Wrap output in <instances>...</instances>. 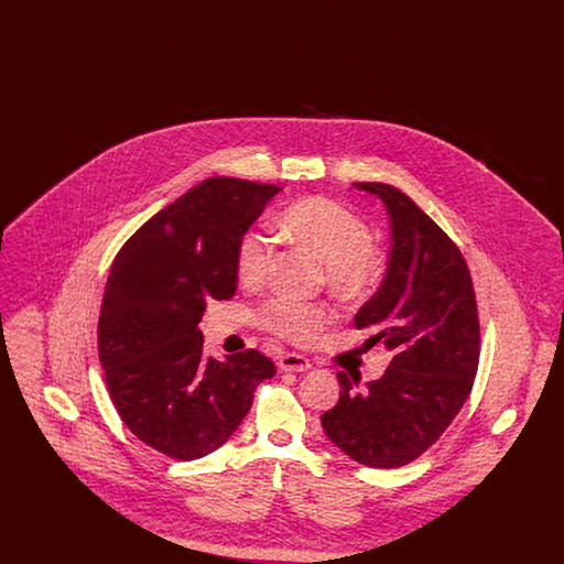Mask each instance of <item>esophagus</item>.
<instances>
[{"label": "esophagus", "mask_w": 564, "mask_h": 564, "mask_svg": "<svg viewBox=\"0 0 564 564\" xmlns=\"http://www.w3.org/2000/svg\"><path fill=\"white\" fill-rule=\"evenodd\" d=\"M279 368L283 372H304L311 368V361L304 355H295V352H285L279 359Z\"/></svg>", "instance_id": "1"}]
</instances>
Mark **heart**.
<instances>
[{
    "label": "heart",
    "mask_w": 564,
    "mask_h": 564,
    "mask_svg": "<svg viewBox=\"0 0 564 564\" xmlns=\"http://www.w3.org/2000/svg\"><path fill=\"white\" fill-rule=\"evenodd\" d=\"M281 228L323 260L325 281L345 297L359 300L370 294L380 279L382 256L372 242L370 224L347 205L327 196H306L283 209ZM274 245L262 228H249L235 251V272L245 288L267 281ZM260 319L272 334L304 345L315 338L332 311L325 304L302 302L292 295H274L260 308Z\"/></svg>",
    "instance_id": "heart-1"
}]
</instances>
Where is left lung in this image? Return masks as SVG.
Returning a JSON list of instances; mask_svg holds the SVG:
<instances>
[{"label":"left lung","instance_id":"8db88e82","mask_svg":"<svg viewBox=\"0 0 564 564\" xmlns=\"http://www.w3.org/2000/svg\"><path fill=\"white\" fill-rule=\"evenodd\" d=\"M391 217V253L382 285L355 327L384 343L391 366L359 387L338 372L340 400L322 416L327 437L376 469L402 467L448 430L471 393L480 361V319L471 274L453 239L402 189L361 182Z\"/></svg>","mask_w":564,"mask_h":564}]
</instances>
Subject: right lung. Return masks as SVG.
Wrapping results in <instances>:
<instances>
[{
    "mask_svg": "<svg viewBox=\"0 0 564 564\" xmlns=\"http://www.w3.org/2000/svg\"><path fill=\"white\" fill-rule=\"evenodd\" d=\"M279 189L209 177L150 217L111 264L99 361L124 425L162 455L192 460L217 451L258 384L276 375L256 349L205 357L198 323L212 300L237 292V242Z\"/></svg>",
    "mask_w": 564,
    "mask_h": 564,
    "instance_id": "1",
    "label": "right lung"
}]
</instances>
